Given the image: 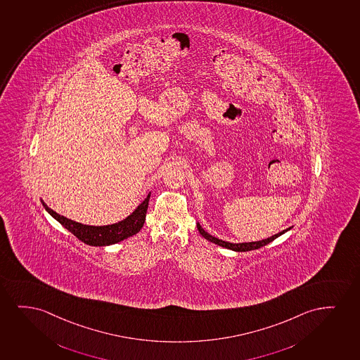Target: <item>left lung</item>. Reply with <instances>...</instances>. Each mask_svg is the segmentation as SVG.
Wrapping results in <instances>:
<instances>
[{
  "mask_svg": "<svg viewBox=\"0 0 360 360\" xmlns=\"http://www.w3.org/2000/svg\"><path fill=\"white\" fill-rule=\"evenodd\" d=\"M196 227H198L199 232H200L201 236H202L204 238L210 240L212 243L217 244L219 247L227 248V249H231V250H234V252H249V250H255V249H259V248L264 247V245L271 243L272 240H275L277 237H280V236H282V234L285 233L287 231H290V229H283L282 232L274 234L270 238L262 239V240H257V242H249V243H229V242L216 238L214 236L207 233V232H205V231L202 229V227H201L199 224H196Z\"/></svg>",
  "mask_w": 360,
  "mask_h": 360,
  "instance_id": "8db88e82",
  "label": "left lung"
}]
</instances>
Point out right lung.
<instances>
[{
  "label": "right lung",
  "instance_id": "add662e5",
  "mask_svg": "<svg viewBox=\"0 0 360 360\" xmlns=\"http://www.w3.org/2000/svg\"><path fill=\"white\" fill-rule=\"evenodd\" d=\"M149 199L150 193L141 205L138 206L127 219H122L117 224H108V226H89V224L75 222L67 219L65 216L58 215L56 211L50 209L44 201L41 200V202L45 210L53 219H57L65 229H68L70 233L75 234L79 240L93 247H105V245L118 243L123 239L129 238L141 231V227L144 226Z\"/></svg>",
  "mask_w": 360,
  "mask_h": 360
}]
</instances>
